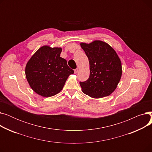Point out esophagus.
<instances>
[{
  "label": "esophagus",
  "mask_w": 152,
  "mask_h": 152,
  "mask_svg": "<svg viewBox=\"0 0 152 152\" xmlns=\"http://www.w3.org/2000/svg\"><path fill=\"white\" fill-rule=\"evenodd\" d=\"M78 71H79V68H76V69H75V74L77 73V72H78Z\"/></svg>",
  "instance_id": "esophagus-1"
}]
</instances>
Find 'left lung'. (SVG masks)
Wrapping results in <instances>:
<instances>
[{
    "mask_svg": "<svg viewBox=\"0 0 152 152\" xmlns=\"http://www.w3.org/2000/svg\"><path fill=\"white\" fill-rule=\"evenodd\" d=\"M80 45L88 57L90 68L89 79L80 82L82 91L94 99L108 96L116 89L122 75L118 54L109 44L100 40Z\"/></svg>",
    "mask_w": 152,
    "mask_h": 152,
    "instance_id": "obj_1",
    "label": "left lung"
}]
</instances>
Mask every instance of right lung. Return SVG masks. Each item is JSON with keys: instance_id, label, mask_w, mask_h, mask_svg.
<instances>
[{"instance_id": "add662e5", "label": "right lung", "mask_w": 152, "mask_h": 152, "mask_svg": "<svg viewBox=\"0 0 152 152\" xmlns=\"http://www.w3.org/2000/svg\"><path fill=\"white\" fill-rule=\"evenodd\" d=\"M61 47L43 45L33 55L25 67L27 81L36 94L49 97L58 94L74 71L60 57Z\"/></svg>"}]
</instances>
